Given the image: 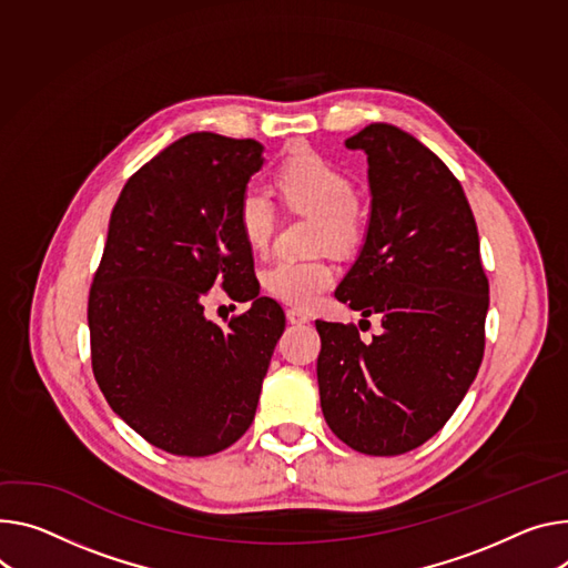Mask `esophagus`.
<instances>
[{
	"instance_id": "esophagus-1",
	"label": "esophagus",
	"mask_w": 568,
	"mask_h": 568,
	"mask_svg": "<svg viewBox=\"0 0 568 568\" xmlns=\"http://www.w3.org/2000/svg\"><path fill=\"white\" fill-rule=\"evenodd\" d=\"M287 322H290V324L301 326V324H307V322H311V317H307V313L298 311V307H290V311H287Z\"/></svg>"
}]
</instances>
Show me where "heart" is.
<instances>
[{
  "mask_svg": "<svg viewBox=\"0 0 568 568\" xmlns=\"http://www.w3.org/2000/svg\"><path fill=\"white\" fill-rule=\"evenodd\" d=\"M276 187L294 211L315 213L313 244L353 251L365 237V213L355 199V183L346 170L317 151H296L281 165ZM237 224L251 251L263 253L272 244L276 213L270 194L246 187L237 201ZM337 278L324 255L281 257L263 272V287L274 298L307 307L320 301Z\"/></svg>",
  "mask_w": 568,
  "mask_h": 568,
  "instance_id": "heart-1",
  "label": "heart"
}]
</instances>
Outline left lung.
I'll use <instances>...</instances> for the list:
<instances>
[{"label": "left lung", "mask_w": 568, "mask_h": 568, "mask_svg": "<svg viewBox=\"0 0 568 568\" xmlns=\"http://www.w3.org/2000/svg\"><path fill=\"white\" fill-rule=\"evenodd\" d=\"M369 161L367 242L335 296L383 333L317 320L326 424L353 450L400 455L453 417L485 355L489 281L471 205L439 156L392 124L346 140ZM365 322V320H363Z\"/></svg>", "instance_id": "left-lung-1"}]
</instances>
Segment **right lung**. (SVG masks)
I'll use <instances>...</instances> for the list:
<instances>
[{"instance_id":"1","label":"right lung","mask_w":568,"mask_h":568,"mask_svg":"<svg viewBox=\"0 0 568 568\" xmlns=\"http://www.w3.org/2000/svg\"><path fill=\"white\" fill-rule=\"evenodd\" d=\"M261 153L251 138L190 133L126 181L111 213L88 296L92 374L113 412L172 455H213L246 433L285 331L237 224ZM215 282L254 298L229 332L202 317Z\"/></svg>"}]
</instances>
